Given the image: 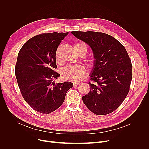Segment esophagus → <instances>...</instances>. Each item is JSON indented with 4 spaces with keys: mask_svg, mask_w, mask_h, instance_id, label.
<instances>
[{
    "mask_svg": "<svg viewBox=\"0 0 149 149\" xmlns=\"http://www.w3.org/2000/svg\"><path fill=\"white\" fill-rule=\"evenodd\" d=\"M80 84V83H79V82H74V83H73V86H76L79 85Z\"/></svg>",
    "mask_w": 149,
    "mask_h": 149,
    "instance_id": "1",
    "label": "esophagus"
}]
</instances>
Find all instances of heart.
I'll list each match as a JSON object with an SVG mask.
<instances>
[{"label": "heart", "instance_id": "b5f03b06", "mask_svg": "<svg viewBox=\"0 0 149 149\" xmlns=\"http://www.w3.org/2000/svg\"><path fill=\"white\" fill-rule=\"evenodd\" d=\"M84 45L86 46L84 54L86 53L87 47L84 43H78L75 45L74 48ZM58 57V52L56 53V57L57 59ZM86 72L85 68L81 65H68L61 70L62 77L65 79L74 82L79 81L82 79Z\"/></svg>", "mask_w": 149, "mask_h": 149}]
</instances>
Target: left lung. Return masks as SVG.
Instances as JSON below:
<instances>
[{"mask_svg":"<svg viewBox=\"0 0 149 149\" xmlns=\"http://www.w3.org/2000/svg\"><path fill=\"white\" fill-rule=\"evenodd\" d=\"M90 46L95 60L90 75V91L82 99L93 113H112L129 92L132 79L131 60L124 46L112 36L94 31H72Z\"/></svg>","mask_w":149,"mask_h":149,"instance_id":"8db88e82","label":"left lung"}]
</instances>
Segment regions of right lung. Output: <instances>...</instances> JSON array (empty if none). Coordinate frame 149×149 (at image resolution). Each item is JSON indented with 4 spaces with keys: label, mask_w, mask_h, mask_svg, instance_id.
<instances>
[{
    "label": "right lung",
    "mask_w": 149,
    "mask_h": 149,
    "mask_svg": "<svg viewBox=\"0 0 149 149\" xmlns=\"http://www.w3.org/2000/svg\"><path fill=\"white\" fill-rule=\"evenodd\" d=\"M68 33H43L28 40L20 49L15 74L23 98L34 110L48 114L57 109L73 86L69 81L55 84L60 74L56 53Z\"/></svg>",
    "instance_id": "add662e5"
}]
</instances>
